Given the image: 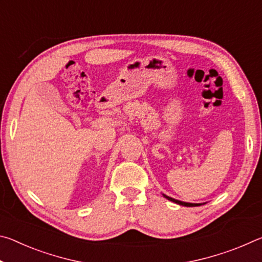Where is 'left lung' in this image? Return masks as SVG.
I'll list each match as a JSON object with an SVG mask.
<instances>
[{
	"label": "left lung",
	"instance_id": "8db88e82",
	"mask_svg": "<svg viewBox=\"0 0 262 262\" xmlns=\"http://www.w3.org/2000/svg\"><path fill=\"white\" fill-rule=\"evenodd\" d=\"M163 196L167 199V200H170L172 202L177 203V205H180V206H185V207H195V206H201V205H205V203H189V202H184V201H180V200H176L173 198H170L167 196V195L163 194Z\"/></svg>",
	"mask_w": 262,
	"mask_h": 262
}]
</instances>
